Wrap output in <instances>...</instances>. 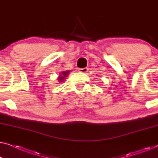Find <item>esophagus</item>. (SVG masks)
<instances>
[{"mask_svg": "<svg viewBox=\"0 0 158 158\" xmlns=\"http://www.w3.org/2000/svg\"><path fill=\"white\" fill-rule=\"evenodd\" d=\"M79 72L81 73H86L88 71V68H81L79 69Z\"/></svg>", "mask_w": 158, "mask_h": 158, "instance_id": "1", "label": "esophagus"}]
</instances>
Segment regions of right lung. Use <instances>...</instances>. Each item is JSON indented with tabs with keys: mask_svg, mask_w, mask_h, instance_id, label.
Returning a JSON list of instances; mask_svg holds the SVG:
<instances>
[{
	"mask_svg": "<svg viewBox=\"0 0 158 158\" xmlns=\"http://www.w3.org/2000/svg\"><path fill=\"white\" fill-rule=\"evenodd\" d=\"M69 73H70V70L62 71V72L60 73V75L57 77L58 82H59V83H62V82H63L64 81H65L66 77H68V75H69Z\"/></svg>",
	"mask_w": 158,
	"mask_h": 158,
	"instance_id": "right-lung-1",
	"label": "right lung"
}]
</instances>
